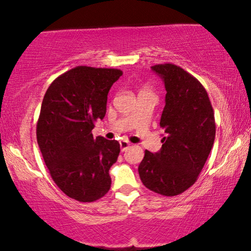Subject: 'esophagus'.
I'll return each mask as SVG.
<instances>
[{
  "instance_id": "1",
  "label": "esophagus",
  "mask_w": 251,
  "mask_h": 251,
  "mask_svg": "<svg viewBox=\"0 0 251 251\" xmlns=\"http://www.w3.org/2000/svg\"><path fill=\"white\" fill-rule=\"evenodd\" d=\"M120 147H121L122 152H125V151H126L130 147V143L126 142V140H121L120 142Z\"/></svg>"
}]
</instances>
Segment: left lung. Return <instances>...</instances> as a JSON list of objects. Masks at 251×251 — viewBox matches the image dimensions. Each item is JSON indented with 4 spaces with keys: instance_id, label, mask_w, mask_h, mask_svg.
Returning <instances> with one entry per match:
<instances>
[{
    "instance_id": "obj_1",
    "label": "left lung",
    "mask_w": 251,
    "mask_h": 251,
    "mask_svg": "<svg viewBox=\"0 0 251 251\" xmlns=\"http://www.w3.org/2000/svg\"><path fill=\"white\" fill-rule=\"evenodd\" d=\"M152 70L167 91L160 120L166 135L159 152L145 151L138 173L149 190L175 197L197 181L210 154L216 135L214 109L203 85L181 67L168 63Z\"/></svg>"
}]
</instances>
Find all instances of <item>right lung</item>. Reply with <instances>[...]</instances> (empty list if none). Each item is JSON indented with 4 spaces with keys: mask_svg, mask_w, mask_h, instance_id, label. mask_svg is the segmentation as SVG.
I'll return each mask as SVG.
<instances>
[{
    "mask_svg": "<svg viewBox=\"0 0 251 251\" xmlns=\"http://www.w3.org/2000/svg\"><path fill=\"white\" fill-rule=\"evenodd\" d=\"M123 73L116 68L76 66L53 80L43 97L37 144L54 183L67 197L94 202L111 188L108 171L120 144L94 137L106 114L107 95Z\"/></svg>",
    "mask_w": 251,
    "mask_h": 251,
    "instance_id": "right-lung-1",
    "label": "right lung"
}]
</instances>
